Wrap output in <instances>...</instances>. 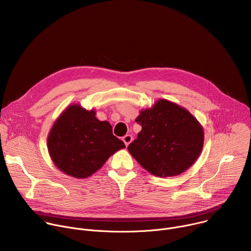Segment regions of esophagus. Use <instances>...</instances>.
I'll list each match as a JSON object with an SVG mask.
<instances>
[{
	"mask_svg": "<svg viewBox=\"0 0 251 251\" xmlns=\"http://www.w3.org/2000/svg\"><path fill=\"white\" fill-rule=\"evenodd\" d=\"M132 140H133V137H132V135H130V134H127V135H125V136L123 137V141H124L126 146H128V145L130 144V143L132 142Z\"/></svg>",
	"mask_w": 251,
	"mask_h": 251,
	"instance_id": "34e87169",
	"label": "esophagus"
}]
</instances>
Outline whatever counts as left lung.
Segmentation results:
<instances>
[{"label":"left lung","mask_w":251,"mask_h":251,"mask_svg":"<svg viewBox=\"0 0 251 251\" xmlns=\"http://www.w3.org/2000/svg\"><path fill=\"white\" fill-rule=\"evenodd\" d=\"M135 121L142 130L128 151L150 174L159 177L177 176L200 157L203 128L185 107L158 99L150 108L142 109Z\"/></svg>","instance_id":"obj_1"}]
</instances>
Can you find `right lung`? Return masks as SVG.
Returning a JSON list of instances; mask_svg holds the SVG:
<instances>
[{
  "label": "right lung",
  "mask_w": 251,
  "mask_h": 251,
  "mask_svg": "<svg viewBox=\"0 0 251 251\" xmlns=\"http://www.w3.org/2000/svg\"><path fill=\"white\" fill-rule=\"evenodd\" d=\"M96 110L73 103L59 114L48 136V150L55 167L67 176L85 178L98 171L125 144Z\"/></svg>",
  "instance_id": "add662e5"
}]
</instances>
